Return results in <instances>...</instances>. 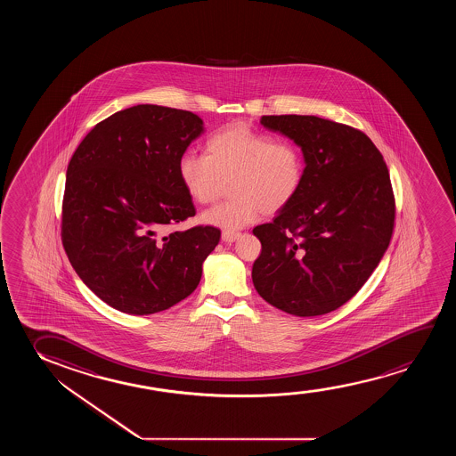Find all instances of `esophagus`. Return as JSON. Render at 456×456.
I'll return each instance as SVG.
<instances>
[{
  "label": "esophagus",
  "mask_w": 456,
  "mask_h": 456,
  "mask_svg": "<svg viewBox=\"0 0 456 456\" xmlns=\"http://www.w3.org/2000/svg\"><path fill=\"white\" fill-rule=\"evenodd\" d=\"M240 237V232L223 231V241L233 243Z\"/></svg>",
  "instance_id": "34e87169"
}]
</instances>
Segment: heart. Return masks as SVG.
<instances>
[{
	"label": "heart",
	"instance_id": "heart-1",
	"mask_svg": "<svg viewBox=\"0 0 456 456\" xmlns=\"http://www.w3.org/2000/svg\"><path fill=\"white\" fill-rule=\"evenodd\" d=\"M207 154L185 151L177 173L188 196L200 206L216 200L229 181L232 198L202 215L207 224L225 231L274 215L299 194L305 179V157L291 140H274L249 126H225L207 138Z\"/></svg>",
	"mask_w": 456,
	"mask_h": 456
}]
</instances>
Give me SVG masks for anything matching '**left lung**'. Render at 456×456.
<instances>
[{"instance_id": "obj_1", "label": "left lung", "mask_w": 456, "mask_h": 456, "mask_svg": "<svg viewBox=\"0 0 456 456\" xmlns=\"http://www.w3.org/2000/svg\"><path fill=\"white\" fill-rule=\"evenodd\" d=\"M299 144L305 179L296 200L254 229L262 252L252 281L271 305L319 316L352 299L393 237L395 200L387 163L352 126L313 115H263Z\"/></svg>"}]
</instances>
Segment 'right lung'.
Segmentation results:
<instances>
[{"label":"right lung","instance_id":"obj_1","mask_svg":"<svg viewBox=\"0 0 456 456\" xmlns=\"http://www.w3.org/2000/svg\"><path fill=\"white\" fill-rule=\"evenodd\" d=\"M200 134L194 113L140 104L94 126L69 160L63 249L82 281L119 312L143 316L185 299L219 243L213 225L169 231L196 215L177 163Z\"/></svg>","mask_w":456,"mask_h":456}]
</instances>
